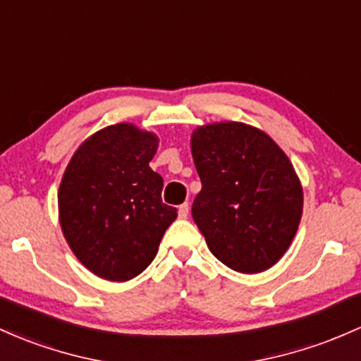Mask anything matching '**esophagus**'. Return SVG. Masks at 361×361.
<instances>
[{
    "label": "esophagus",
    "instance_id": "1",
    "mask_svg": "<svg viewBox=\"0 0 361 361\" xmlns=\"http://www.w3.org/2000/svg\"><path fill=\"white\" fill-rule=\"evenodd\" d=\"M188 212H190V205L188 204H181L180 207H178V216H180V219H187Z\"/></svg>",
    "mask_w": 361,
    "mask_h": 361
}]
</instances>
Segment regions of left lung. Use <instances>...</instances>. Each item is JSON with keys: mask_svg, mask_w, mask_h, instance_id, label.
<instances>
[{"mask_svg": "<svg viewBox=\"0 0 361 361\" xmlns=\"http://www.w3.org/2000/svg\"><path fill=\"white\" fill-rule=\"evenodd\" d=\"M190 147L202 181L192 216L209 250L241 274L271 269L302 221L303 188L290 157L241 121L197 126Z\"/></svg>", "mask_w": 361, "mask_h": 361, "instance_id": "1", "label": "left lung"}]
</instances>
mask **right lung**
<instances>
[{
  "instance_id": "add662e5",
  "label": "right lung",
  "mask_w": 361,
  "mask_h": 361,
  "mask_svg": "<svg viewBox=\"0 0 361 361\" xmlns=\"http://www.w3.org/2000/svg\"><path fill=\"white\" fill-rule=\"evenodd\" d=\"M159 137L133 123H116L85 138L58 190L66 243L92 274L125 283L144 272L176 219L162 204V178L149 162Z\"/></svg>"
}]
</instances>
